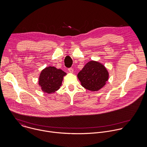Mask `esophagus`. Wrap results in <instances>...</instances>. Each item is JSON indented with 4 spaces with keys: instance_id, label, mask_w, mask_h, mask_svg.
I'll list each match as a JSON object with an SVG mask.
<instances>
[{
    "instance_id": "34e87169",
    "label": "esophagus",
    "mask_w": 147,
    "mask_h": 147,
    "mask_svg": "<svg viewBox=\"0 0 147 147\" xmlns=\"http://www.w3.org/2000/svg\"><path fill=\"white\" fill-rule=\"evenodd\" d=\"M68 70H69V71L70 73H73V68H71V67L69 68V69H68Z\"/></svg>"
}]
</instances>
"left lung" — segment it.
Listing matches in <instances>:
<instances>
[{"label":"left lung","mask_w":147,"mask_h":147,"mask_svg":"<svg viewBox=\"0 0 147 147\" xmlns=\"http://www.w3.org/2000/svg\"><path fill=\"white\" fill-rule=\"evenodd\" d=\"M77 76L84 88L95 91L105 85L109 79V73L102 64L91 61L85 65Z\"/></svg>","instance_id":"8db88e82"}]
</instances>
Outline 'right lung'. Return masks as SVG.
<instances>
[{
  "label": "right lung",
  "mask_w": 147,
  "mask_h": 147,
  "mask_svg": "<svg viewBox=\"0 0 147 147\" xmlns=\"http://www.w3.org/2000/svg\"><path fill=\"white\" fill-rule=\"evenodd\" d=\"M66 74L53 66L46 67L41 72L38 84L42 90L48 94L55 92L61 86L63 77Z\"/></svg>",
  "instance_id": "obj_1"
}]
</instances>
